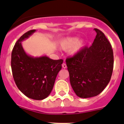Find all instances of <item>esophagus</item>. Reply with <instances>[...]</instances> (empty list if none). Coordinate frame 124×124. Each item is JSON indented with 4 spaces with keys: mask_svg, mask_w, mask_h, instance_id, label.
Instances as JSON below:
<instances>
[{
    "mask_svg": "<svg viewBox=\"0 0 124 124\" xmlns=\"http://www.w3.org/2000/svg\"><path fill=\"white\" fill-rule=\"evenodd\" d=\"M62 67H63V68H67V65H66L65 63H62Z\"/></svg>",
    "mask_w": 124,
    "mask_h": 124,
    "instance_id": "1",
    "label": "esophagus"
}]
</instances>
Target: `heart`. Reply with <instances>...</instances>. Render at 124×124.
Returning <instances> with one entry per match:
<instances>
[{"label": "heart", "instance_id": "obj_1", "mask_svg": "<svg viewBox=\"0 0 124 124\" xmlns=\"http://www.w3.org/2000/svg\"><path fill=\"white\" fill-rule=\"evenodd\" d=\"M85 46V42L83 40L78 41L77 37H68L66 38L60 42V47L63 50H70V53L71 54H74L79 52Z\"/></svg>", "mask_w": 124, "mask_h": 124}]
</instances>
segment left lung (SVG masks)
I'll use <instances>...</instances> for the list:
<instances>
[{
    "mask_svg": "<svg viewBox=\"0 0 124 124\" xmlns=\"http://www.w3.org/2000/svg\"><path fill=\"white\" fill-rule=\"evenodd\" d=\"M94 30L97 35L92 46L66 59L72 89L82 98L100 94L109 83L113 72L112 46L101 31Z\"/></svg>",
    "mask_w": 124,
    "mask_h": 124,
    "instance_id": "1",
    "label": "left lung"
}]
</instances>
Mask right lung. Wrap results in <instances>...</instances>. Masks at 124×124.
Returning <instances> with one entry per match:
<instances>
[{
	"mask_svg": "<svg viewBox=\"0 0 124 124\" xmlns=\"http://www.w3.org/2000/svg\"><path fill=\"white\" fill-rule=\"evenodd\" d=\"M36 31H28L15 44L11 54V69L16 85L26 97L36 100L47 98L53 89L63 60L47 56L33 57L24 50L22 42Z\"/></svg>",
	"mask_w": 124,
	"mask_h": 124,
	"instance_id": "right-lung-1",
	"label": "right lung"
}]
</instances>
